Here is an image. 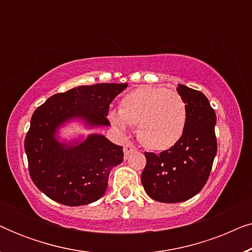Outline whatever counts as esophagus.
I'll list each match as a JSON object with an SVG mask.
<instances>
[{"label": "esophagus", "mask_w": 252, "mask_h": 252, "mask_svg": "<svg viewBox=\"0 0 252 252\" xmlns=\"http://www.w3.org/2000/svg\"><path fill=\"white\" fill-rule=\"evenodd\" d=\"M135 150H136V147L134 146L132 142H127L125 146H124V155H125L126 159L129 157V155L133 154Z\"/></svg>", "instance_id": "1"}]
</instances>
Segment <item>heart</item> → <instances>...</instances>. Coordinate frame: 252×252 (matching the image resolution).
I'll return each instance as SVG.
<instances>
[{
  "label": "heart",
  "mask_w": 252,
  "mask_h": 252,
  "mask_svg": "<svg viewBox=\"0 0 252 252\" xmlns=\"http://www.w3.org/2000/svg\"><path fill=\"white\" fill-rule=\"evenodd\" d=\"M113 125L125 129L137 124V136L154 150H166L181 139L187 124L186 103L177 92L143 86L127 93L119 111H111Z\"/></svg>",
  "instance_id": "1"
}]
</instances>
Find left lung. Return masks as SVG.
<instances>
[{"instance_id":"1","label":"left lung","mask_w":252,"mask_h":252,"mask_svg":"<svg viewBox=\"0 0 252 252\" xmlns=\"http://www.w3.org/2000/svg\"><path fill=\"white\" fill-rule=\"evenodd\" d=\"M187 108V124L181 139L159 155L146 153L147 165L141 175L149 197L161 203L187 201L208 181L217 154V117L203 93L179 85Z\"/></svg>"}]
</instances>
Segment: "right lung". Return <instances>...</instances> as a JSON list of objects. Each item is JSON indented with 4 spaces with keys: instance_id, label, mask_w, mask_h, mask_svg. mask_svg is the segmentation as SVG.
<instances>
[{
    "instance_id": "add662e5",
    "label": "right lung",
    "mask_w": 252,
    "mask_h": 252,
    "mask_svg": "<svg viewBox=\"0 0 252 252\" xmlns=\"http://www.w3.org/2000/svg\"><path fill=\"white\" fill-rule=\"evenodd\" d=\"M127 84L78 86L55 94L34 111L25 153L34 185L55 202L91 204L104 195L111 170L124 160L123 147L102 134L63 136L77 123L86 129L108 127L109 105Z\"/></svg>"
}]
</instances>
